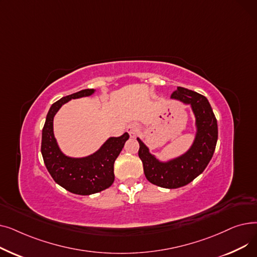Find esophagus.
Listing matches in <instances>:
<instances>
[{"instance_id":"obj_1","label":"esophagus","mask_w":257,"mask_h":257,"mask_svg":"<svg viewBox=\"0 0 257 257\" xmlns=\"http://www.w3.org/2000/svg\"><path fill=\"white\" fill-rule=\"evenodd\" d=\"M139 130H140V125L138 123H130L129 126L127 127V131L129 133L130 138H136L138 136L139 133Z\"/></svg>"}]
</instances>
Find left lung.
Instances as JSON below:
<instances>
[{
	"label": "left lung",
	"instance_id": "8db88e82",
	"mask_svg": "<svg viewBox=\"0 0 257 257\" xmlns=\"http://www.w3.org/2000/svg\"><path fill=\"white\" fill-rule=\"evenodd\" d=\"M171 98L192 107L197 128L192 147L181 156L169 161H160L138 139L139 156L143 161L148 181L160 187L177 188L192 182L209 164L218 141V124L208 100L202 94L184 87H177Z\"/></svg>",
	"mask_w": 257,
	"mask_h": 257
}]
</instances>
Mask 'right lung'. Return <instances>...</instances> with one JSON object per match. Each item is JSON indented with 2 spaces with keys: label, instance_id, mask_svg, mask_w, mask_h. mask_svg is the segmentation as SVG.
I'll return each instance as SVG.
<instances>
[{
  "label": "right lung",
  "instance_id": "right-lung-1",
  "mask_svg": "<svg viewBox=\"0 0 257 257\" xmlns=\"http://www.w3.org/2000/svg\"><path fill=\"white\" fill-rule=\"evenodd\" d=\"M94 91V89H82L54 103L47 114L42 137L44 163L54 181L66 191L82 196L104 191L113 183L114 161L129 139L127 132L118 138H109L98 151L86 157L74 158L61 152L54 137V116L66 102L89 97Z\"/></svg>",
  "mask_w": 257,
  "mask_h": 257
}]
</instances>
